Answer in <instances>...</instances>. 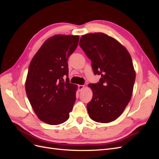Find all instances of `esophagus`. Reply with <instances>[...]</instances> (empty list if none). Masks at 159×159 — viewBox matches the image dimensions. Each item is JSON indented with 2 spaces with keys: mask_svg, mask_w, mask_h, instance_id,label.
<instances>
[{
  "mask_svg": "<svg viewBox=\"0 0 159 159\" xmlns=\"http://www.w3.org/2000/svg\"><path fill=\"white\" fill-rule=\"evenodd\" d=\"M84 87H85L84 85H78V89H79V91L82 90L84 88Z\"/></svg>",
  "mask_w": 159,
  "mask_h": 159,
  "instance_id": "34e87169",
  "label": "esophagus"
}]
</instances>
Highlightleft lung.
Here are the masks:
<instances>
[{
	"mask_svg": "<svg viewBox=\"0 0 159 159\" xmlns=\"http://www.w3.org/2000/svg\"><path fill=\"white\" fill-rule=\"evenodd\" d=\"M79 44L91 60L97 84H89L93 98L87 105L89 117L98 123L115 121L131 100L135 71L131 55L123 45L103 33L81 37Z\"/></svg>",
	"mask_w": 159,
	"mask_h": 159,
	"instance_id": "8db88e82",
	"label": "left lung"
}]
</instances>
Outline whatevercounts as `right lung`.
Wrapping results in <instances>:
<instances>
[{"mask_svg": "<svg viewBox=\"0 0 159 159\" xmlns=\"http://www.w3.org/2000/svg\"><path fill=\"white\" fill-rule=\"evenodd\" d=\"M79 38L60 34L48 38L28 67L27 97L38 119L46 123L59 125L70 117L77 85L70 83L68 59L78 46Z\"/></svg>", "mask_w": 159, "mask_h": 159, "instance_id": "obj_1", "label": "right lung"}]
</instances>
